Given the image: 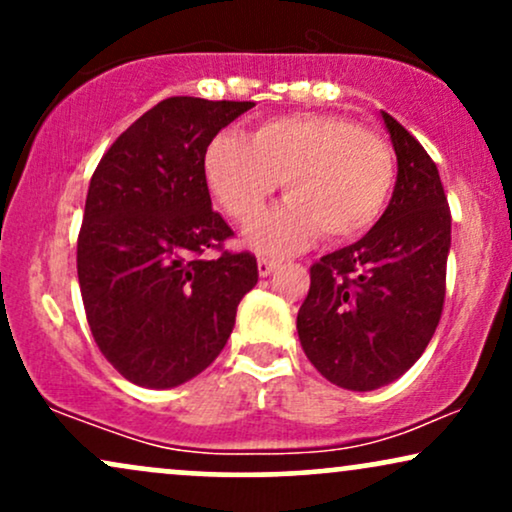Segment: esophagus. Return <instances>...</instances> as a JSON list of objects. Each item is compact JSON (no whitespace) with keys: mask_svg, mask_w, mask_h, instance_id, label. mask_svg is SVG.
<instances>
[{"mask_svg":"<svg viewBox=\"0 0 512 512\" xmlns=\"http://www.w3.org/2000/svg\"><path fill=\"white\" fill-rule=\"evenodd\" d=\"M276 267H279V260H274V257H260V260H257V269H260V276H269Z\"/></svg>","mask_w":512,"mask_h":512,"instance_id":"34e87169","label":"esophagus"}]
</instances>
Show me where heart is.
<instances>
[{"mask_svg": "<svg viewBox=\"0 0 512 512\" xmlns=\"http://www.w3.org/2000/svg\"><path fill=\"white\" fill-rule=\"evenodd\" d=\"M204 175L238 223L262 214L286 180L284 209L250 228L262 250H291L320 231L354 240L373 228L395 182V156L380 134L339 115L269 117L250 132H219L204 149Z\"/></svg>", "mask_w": 512, "mask_h": 512, "instance_id": "1", "label": "heart"}]
</instances>
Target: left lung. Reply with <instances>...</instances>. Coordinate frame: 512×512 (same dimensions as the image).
I'll list each match as a JSON object with an SVG mask.
<instances>
[{
  "label": "left lung",
  "instance_id": "1",
  "mask_svg": "<svg viewBox=\"0 0 512 512\" xmlns=\"http://www.w3.org/2000/svg\"><path fill=\"white\" fill-rule=\"evenodd\" d=\"M397 182L358 243L310 267L298 337L310 363L344 390H378L414 366L445 301L450 207L438 168L416 137L383 113Z\"/></svg>",
  "mask_w": 512,
  "mask_h": 512
}]
</instances>
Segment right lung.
I'll return each mask as SVG.
<instances>
[{
  "label": "right lung",
  "instance_id": "1",
  "mask_svg": "<svg viewBox=\"0 0 512 512\" xmlns=\"http://www.w3.org/2000/svg\"><path fill=\"white\" fill-rule=\"evenodd\" d=\"M252 105L166 98L93 173L76 272L93 339L129 383L166 390L202 373L257 284L255 255L223 248L233 231L211 209L204 175L209 139Z\"/></svg>",
  "mask_w": 512,
  "mask_h": 512
}]
</instances>
